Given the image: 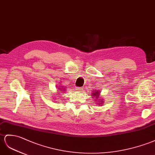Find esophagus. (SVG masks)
Segmentation results:
<instances>
[{
    "label": "esophagus",
    "mask_w": 155,
    "mask_h": 155,
    "mask_svg": "<svg viewBox=\"0 0 155 155\" xmlns=\"http://www.w3.org/2000/svg\"><path fill=\"white\" fill-rule=\"evenodd\" d=\"M76 90L78 92H81L83 90V88H82V87H76Z\"/></svg>",
    "instance_id": "obj_1"
}]
</instances>
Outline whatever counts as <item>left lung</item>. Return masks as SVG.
I'll use <instances>...</instances> for the list:
<instances>
[{
	"instance_id": "8db88e82",
	"label": "left lung",
	"mask_w": 155,
	"mask_h": 155,
	"mask_svg": "<svg viewBox=\"0 0 155 155\" xmlns=\"http://www.w3.org/2000/svg\"><path fill=\"white\" fill-rule=\"evenodd\" d=\"M99 94H100V92H99V91H95L94 92H93V94H92V96H93L94 97L95 96L96 97V100H97V99L98 98V97H99V96H100V95H99ZM101 103V101H100ZM100 103V104H101Z\"/></svg>"
}]
</instances>
